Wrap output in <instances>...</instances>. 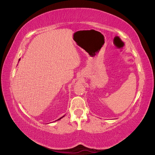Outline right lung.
Returning <instances> with one entry per match:
<instances>
[{"instance_id":"1","label":"right lung","mask_w":155,"mask_h":155,"mask_svg":"<svg viewBox=\"0 0 155 155\" xmlns=\"http://www.w3.org/2000/svg\"><path fill=\"white\" fill-rule=\"evenodd\" d=\"M63 117H64V116H63ZM60 117V118H59V119H58V120H60V119H61V118H62V117Z\"/></svg>"}]
</instances>
